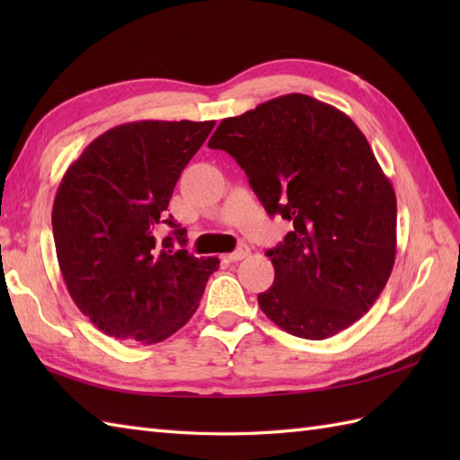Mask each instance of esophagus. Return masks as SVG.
<instances>
[{"label": "esophagus", "instance_id": "1", "mask_svg": "<svg viewBox=\"0 0 460 460\" xmlns=\"http://www.w3.org/2000/svg\"><path fill=\"white\" fill-rule=\"evenodd\" d=\"M249 255H251V249L247 245H239L235 251L229 252L227 259L229 261H243V259H247Z\"/></svg>", "mask_w": 460, "mask_h": 460}]
</instances>
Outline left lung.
<instances>
[{"label":"left lung","mask_w":460,"mask_h":460,"mask_svg":"<svg viewBox=\"0 0 460 460\" xmlns=\"http://www.w3.org/2000/svg\"><path fill=\"white\" fill-rule=\"evenodd\" d=\"M209 148L231 154L267 213L292 223L267 251L275 282L257 296L261 310L306 340L364 316L392 275L397 201L354 120L292 93L225 119Z\"/></svg>","instance_id":"1"}]
</instances>
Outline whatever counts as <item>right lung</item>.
<instances>
[{
	"instance_id": "obj_1",
	"label": "right lung",
	"mask_w": 460,
	"mask_h": 460,
	"mask_svg": "<svg viewBox=\"0 0 460 460\" xmlns=\"http://www.w3.org/2000/svg\"><path fill=\"white\" fill-rule=\"evenodd\" d=\"M213 126H114L63 175L53 203L57 261L75 305L104 334L142 344L170 338L219 269L217 257L195 259L181 249L185 229L168 215L175 183ZM162 222L172 233L160 242Z\"/></svg>"
}]
</instances>
